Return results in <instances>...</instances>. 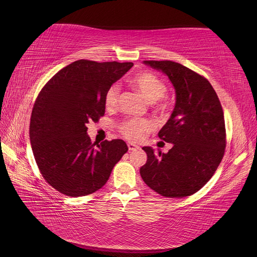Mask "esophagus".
Instances as JSON below:
<instances>
[{"label":"esophagus","instance_id":"obj_1","mask_svg":"<svg viewBox=\"0 0 257 257\" xmlns=\"http://www.w3.org/2000/svg\"><path fill=\"white\" fill-rule=\"evenodd\" d=\"M127 148H128V150H130V151H134V150H137L139 147H138L137 145H135V144L128 143V144H127Z\"/></svg>","mask_w":257,"mask_h":257}]
</instances>
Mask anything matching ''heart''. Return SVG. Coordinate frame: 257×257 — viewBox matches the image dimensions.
<instances>
[{
    "mask_svg": "<svg viewBox=\"0 0 257 257\" xmlns=\"http://www.w3.org/2000/svg\"><path fill=\"white\" fill-rule=\"evenodd\" d=\"M131 84L137 92L148 100L153 103L155 100H159L166 92V85L158 76L151 73H143L136 75L131 80ZM120 96V87L119 84H112L105 93V106L108 109H113L119 103ZM158 108L160 110L165 109L164 104H159ZM122 134L131 141H141L145 137L147 133H149L153 128V124L149 120H139V119H131L124 121L121 124Z\"/></svg>",
    "mask_w": 257,
    "mask_h": 257,
    "instance_id": "b5f03b06",
    "label": "heart"
}]
</instances>
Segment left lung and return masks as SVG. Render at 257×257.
Instances as JSON below:
<instances>
[{
    "label": "left lung",
    "instance_id": "obj_1",
    "mask_svg": "<svg viewBox=\"0 0 257 257\" xmlns=\"http://www.w3.org/2000/svg\"><path fill=\"white\" fill-rule=\"evenodd\" d=\"M165 74L176 92V104L159 137L173 144L167 153L144 147L145 183L162 196L181 198L199 191L223 159L226 139L221 103L210 82L173 61H144Z\"/></svg>",
    "mask_w": 257,
    "mask_h": 257
}]
</instances>
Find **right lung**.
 Listing matches in <instances>:
<instances>
[{
    "mask_svg": "<svg viewBox=\"0 0 257 257\" xmlns=\"http://www.w3.org/2000/svg\"><path fill=\"white\" fill-rule=\"evenodd\" d=\"M132 62L78 60L59 71L38 94L30 142L41 174L67 196L103 188L128 148L122 139L92 144L87 124L105 113V93L130 71Z\"/></svg>",
    "mask_w": 257,
    "mask_h": 257,
    "instance_id": "right-lung-1",
    "label": "right lung"
}]
</instances>
